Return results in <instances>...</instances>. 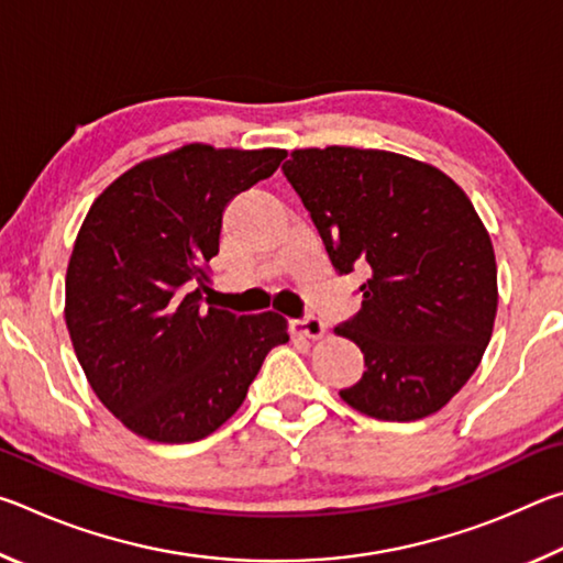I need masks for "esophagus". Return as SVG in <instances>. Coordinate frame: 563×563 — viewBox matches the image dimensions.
Listing matches in <instances>:
<instances>
[{"instance_id":"obj_1","label":"esophagus","mask_w":563,"mask_h":563,"mask_svg":"<svg viewBox=\"0 0 563 563\" xmlns=\"http://www.w3.org/2000/svg\"><path fill=\"white\" fill-rule=\"evenodd\" d=\"M292 330L298 332V335L308 338V340H320L322 335H325V322H322L320 318H302V320H295Z\"/></svg>"}]
</instances>
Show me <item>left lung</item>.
<instances>
[{
  "label": "left lung",
  "mask_w": 563,
  "mask_h": 563,
  "mask_svg": "<svg viewBox=\"0 0 563 563\" xmlns=\"http://www.w3.org/2000/svg\"><path fill=\"white\" fill-rule=\"evenodd\" d=\"M283 174L335 271L369 265L360 312L335 328L365 355L340 397L389 422L440 412L479 367L497 318V261L472 201L444 170L379 148H295Z\"/></svg>",
  "instance_id": "1"
}]
</instances>
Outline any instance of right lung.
Listing matches in <instances>:
<instances>
[{
	"label": "right lung",
	"mask_w": 563,
	"mask_h": 563,
	"mask_svg": "<svg viewBox=\"0 0 563 563\" xmlns=\"http://www.w3.org/2000/svg\"><path fill=\"white\" fill-rule=\"evenodd\" d=\"M283 158V148L184 144L123 170L91 203L66 268L64 320L91 389L133 434L203 440L288 342L278 312L203 305L228 201Z\"/></svg>",
	"instance_id": "obj_1"
}]
</instances>
